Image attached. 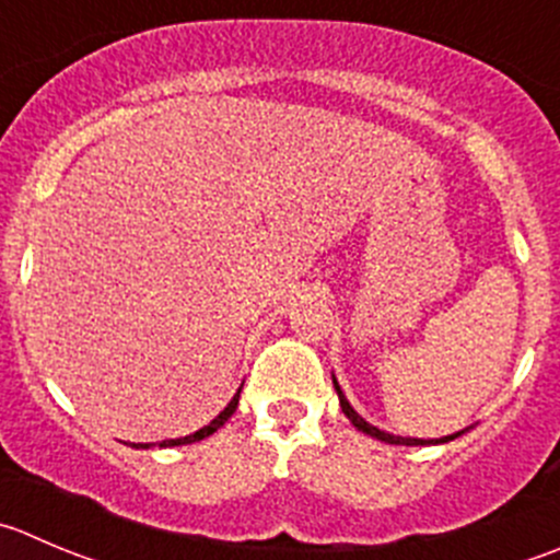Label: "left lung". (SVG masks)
<instances>
[{
    "instance_id": "obj_1",
    "label": "left lung",
    "mask_w": 560,
    "mask_h": 560,
    "mask_svg": "<svg viewBox=\"0 0 560 560\" xmlns=\"http://www.w3.org/2000/svg\"><path fill=\"white\" fill-rule=\"evenodd\" d=\"M330 377H334V374H330ZM334 388H336V394H339V405H341V412H345L347 418H350V424L355 427L358 432H363V435H369V438H374V441H383V443H390V446H438V443H448V441H454V438H459L463 435V432H468V430H463V432H454V435H446V438H432V441H424V438H401V435H390V432H385V430H377V427H372L366 421V418L363 416H358V410L355 407L350 405V401H347V396H345V390H341V385L336 383V377H334Z\"/></svg>"
}]
</instances>
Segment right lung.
Here are the masks:
<instances>
[{"mask_svg": "<svg viewBox=\"0 0 560 560\" xmlns=\"http://www.w3.org/2000/svg\"><path fill=\"white\" fill-rule=\"evenodd\" d=\"M241 388H243V385H241ZM241 388H237V394L232 396L230 405H226L224 410H221L219 416H215L208 427H202V430L191 432V435H186V438H175V441H164V443H159V448H170V446H188V443L205 441V438L213 435L215 430H221V427H224L226 421H230V418H232V412L237 410V399H241ZM153 446H155V443H139V446H133V448H153Z\"/></svg>", "mask_w": 560, "mask_h": 560, "instance_id": "obj_1", "label": "right lung"}]
</instances>
